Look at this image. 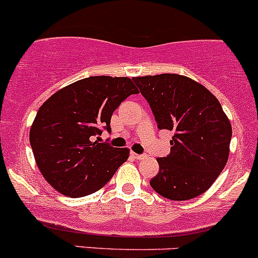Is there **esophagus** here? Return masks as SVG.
Returning a JSON list of instances; mask_svg holds the SVG:
<instances>
[{"label": "esophagus", "mask_w": 258, "mask_h": 258, "mask_svg": "<svg viewBox=\"0 0 258 258\" xmlns=\"http://www.w3.org/2000/svg\"><path fill=\"white\" fill-rule=\"evenodd\" d=\"M132 156H133L136 159H146L147 158L146 154H138V153H134V152H132Z\"/></svg>", "instance_id": "1"}]
</instances>
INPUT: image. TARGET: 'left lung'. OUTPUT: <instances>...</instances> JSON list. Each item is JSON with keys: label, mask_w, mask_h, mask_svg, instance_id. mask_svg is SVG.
Listing matches in <instances>:
<instances>
[{"label": "left lung", "mask_w": 258, "mask_h": 258, "mask_svg": "<svg viewBox=\"0 0 258 258\" xmlns=\"http://www.w3.org/2000/svg\"><path fill=\"white\" fill-rule=\"evenodd\" d=\"M159 131L173 133L168 156L157 158L152 188L175 201L208 190L229 156L232 125L217 97L191 78L172 73L133 78Z\"/></svg>", "instance_id": "1"}]
</instances>
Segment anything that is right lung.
Masks as SVG:
<instances>
[{"instance_id":"right-lung-1","label":"right lung","mask_w":258,"mask_h":258,"mask_svg":"<svg viewBox=\"0 0 258 258\" xmlns=\"http://www.w3.org/2000/svg\"><path fill=\"white\" fill-rule=\"evenodd\" d=\"M138 92L131 78L94 76L66 86L41 105L30 144L41 175L55 190L82 198L111 180L129 149L100 143L99 136L111 132L112 112Z\"/></svg>"}]
</instances>
